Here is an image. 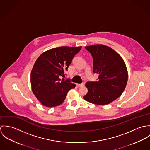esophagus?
<instances>
[{
  "label": "esophagus",
  "instance_id": "esophagus-1",
  "mask_svg": "<svg viewBox=\"0 0 150 150\" xmlns=\"http://www.w3.org/2000/svg\"><path fill=\"white\" fill-rule=\"evenodd\" d=\"M76 86H77L78 87H81V86H84V84H76Z\"/></svg>",
  "mask_w": 150,
  "mask_h": 150
}]
</instances>
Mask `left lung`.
<instances>
[{"instance_id": "1", "label": "left lung", "mask_w": 150, "mask_h": 150, "mask_svg": "<svg viewBox=\"0 0 150 150\" xmlns=\"http://www.w3.org/2000/svg\"><path fill=\"white\" fill-rule=\"evenodd\" d=\"M93 58V70L99 80L87 82L86 101L98 105H108L123 93L128 78L125 63L115 50L107 45L95 44L85 47Z\"/></svg>"}]
</instances>
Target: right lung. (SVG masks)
<instances>
[{
	"label": "right lung",
	"mask_w": 150,
	"mask_h": 150,
	"mask_svg": "<svg viewBox=\"0 0 150 150\" xmlns=\"http://www.w3.org/2000/svg\"><path fill=\"white\" fill-rule=\"evenodd\" d=\"M80 47H60L42 53L36 59L30 74L32 91L43 106L55 107L64 101L67 92L76 85L69 80L61 81L64 71Z\"/></svg>",
	"instance_id": "1"
}]
</instances>
